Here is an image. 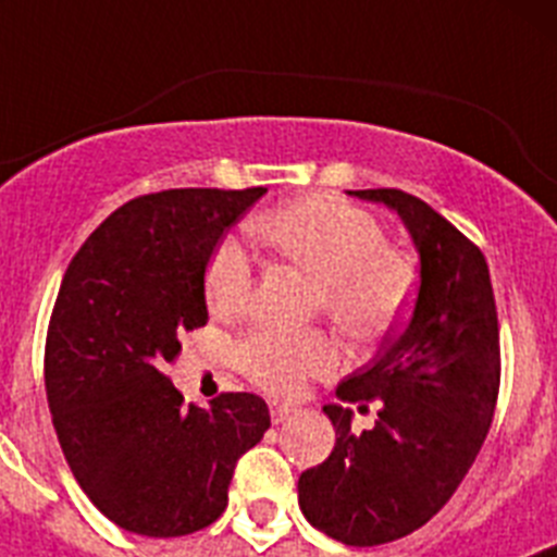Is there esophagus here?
<instances>
[{
    "mask_svg": "<svg viewBox=\"0 0 557 557\" xmlns=\"http://www.w3.org/2000/svg\"><path fill=\"white\" fill-rule=\"evenodd\" d=\"M295 412V407L282 405V401H270V418H273V424H284L289 416Z\"/></svg>",
    "mask_w": 557,
    "mask_h": 557,
    "instance_id": "34e87169",
    "label": "esophagus"
}]
</instances>
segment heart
<instances>
[{"instance_id": "1", "label": "heart", "mask_w": 557, "mask_h": 557, "mask_svg": "<svg viewBox=\"0 0 557 557\" xmlns=\"http://www.w3.org/2000/svg\"><path fill=\"white\" fill-rule=\"evenodd\" d=\"M253 231L273 250L318 275V307L326 309L348 337L371 339L398 321L412 289V270L385 245V231L368 211L309 195L264 211ZM253 284V262L234 236L220 239L206 264V304L228 318L245 307ZM239 368L256 385L289 396L314 373L332 368L334 348L323 332L262 329L236 348Z\"/></svg>"}]
</instances>
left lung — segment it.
<instances>
[{
  "instance_id": "1",
  "label": "left lung",
  "mask_w": 557,
  "mask_h": 557,
  "mask_svg": "<svg viewBox=\"0 0 557 557\" xmlns=\"http://www.w3.org/2000/svg\"><path fill=\"white\" fill-rule=\"evenodd\" d=\"M348 195L401 218L421 284L410 323L323 407L337 444L301 474L298 505L329 539L376 547L424 528L480 455L499 396V323L485 256L449 220L401 189ZM368 400L380 418L357 436L347 405Z\"/></svg>"
}]
</instances>
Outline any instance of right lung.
<instances>
[{
	"label": "right lung",
	"mask_w": 557,
	"mask_h": 557,
	"mask_svg": "<svg viewBox=\"0 0 557 557\" xmlns=\"http://www.w3.org/2000/svg\"><path fill=\"white\" fill-rule=\"evenodd\" d=\"M166 189L116 209L63 275L44 379L58 441L86 496L147 539L209 528L236 460L270 426L264 398L223 393L184 407L164 373L178 334L206 326V264L225 228L264 195Z\"/></svg>",
	"instance_id": "right-lung-1"
}]
</instances>
